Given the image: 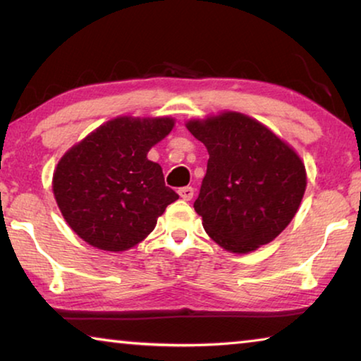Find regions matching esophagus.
I'll return each mask as SVG.
<instances>
[{"mask_svg": "<svg viewBox=\"0 0 361 361\" xmlns=\"http://www.w3.org/2000/svg\"><path fill=\"white\" fill-rule=\"evenodd\" d=\"M177 193H179L182 200H192L193 189H192V187H180V189L177 190Z\"/></svg>", "mask_w": 361, "mask_h": 361, "instance_id": "esophagus-1", "label": "esophagus"}]
</instances>
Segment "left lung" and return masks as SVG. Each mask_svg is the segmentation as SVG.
<instances>
[{"label":"left lung","mask_w":361,"mask_h":361,"mask_svg":"<svg viewBox=\"0 0 361 361\" xmlns=\"http://www.w3.org/2000/svg\"><path fill=\"white\" fill-rule=\"evenodd\" d=\"M187 128L210 154L193 203L208 236L236 254L274 241L305 195L306 171L300 156L244 114L190 120Z\"/></svg>","instance_id":"1"}]
</instances>
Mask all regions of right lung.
<instances>
[{
    "mask_svg": "<svg viewBox=\"0 0 361 361\" xmlns=\"http://www.w3.org/2000/svg\"><path fill=\"white\" fill-rule=\"evenodd\" d=\"M172 127L169 117H117L66 151L55 169L54 195L78 236L120 252L153 231L179 195L146 154Z\"/></svg>",
    "mask_w": 361,
    "mask_h": 361,
    "instance_id": "obj_1",
    "label": "right lung"
}]
</instances>
